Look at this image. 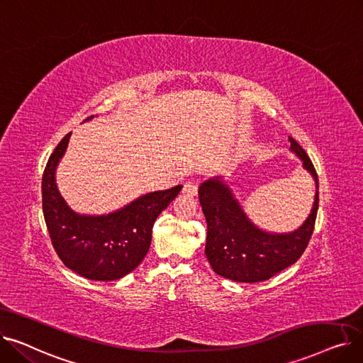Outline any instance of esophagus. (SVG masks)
I'll list each match as a JSON object with an SVG mask.
<instances>
[{
  "label": "esophagus",
  "mask_w": 363,
  "mask_h": 363,
  "mask_svg": "<svg viewBox=\"0 0 363 363\" xmlns=\"http://www.w3.org/2000/svg\"><path fill=\"white\" fill-rule=\"evenodd\" d=\"M197 189H199V186H197L196 182H186L184 185V188H182V193L185 196H188V197H196L197 196Z\"/></svg>",
  "instance_id": "esophagus-1"
}]
</instances>
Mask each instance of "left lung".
Returning <instances> with one entry per match:
<instances>
[{
	"label": "left lung",
	"instance_id": "1",
	"mask_svg": "<svg viewBox=\"0 0 363 363\" xmlns=\"http://www.w3.org/2000/svg\"><path fill=\"white\" fill-rule=\"evenodd\" d=\"M291 151L312 175L316 193L313 207L298 230L287 234L266 233L256 226L235 199L231 186L216 177L199 188V200L207 222L206 257L213 271L237 282H260L296 263L313 234L319 204L316 170L294 138Z\"/></svg>",
	"mask_w": 363,
	"mask_h": 363
}]
</instances>
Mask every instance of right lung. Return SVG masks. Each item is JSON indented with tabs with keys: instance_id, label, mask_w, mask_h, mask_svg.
<instances>
[{
	"instance_id": "1",
	"label": "right lung",
	"mask_w": 363,
	"mask_h": 363,
	"mask_svg": "<svg viewBox=\"0 0 363 363\" xmlns=\"http://www.w3.org/2000/svg\"><path fill=\"white\" fill-rule=\"evenodd\" d=\"M70 135L72 132L55 147L43 175V211L52 247L67 268L84 278L119 279L143 262L155 220L179 194L182 185L147 193L107 215L76 213L55 184V169Z\"/></svg>"
}]
</instances>
